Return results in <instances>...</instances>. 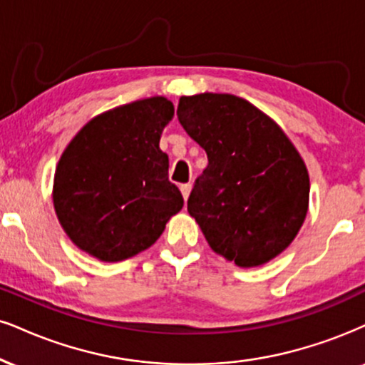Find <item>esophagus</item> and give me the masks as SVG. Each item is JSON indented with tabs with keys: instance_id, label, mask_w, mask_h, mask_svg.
<instances>
[{
	"instance_id": "34e87169",
	"label": "esophagus",
	"mask_w": 365,
	"mask_h": 365,
	"mask_svg": "<svg viewBox=\"0 0 365 365\" xmlns=\"http://www.w3.org/2000/svg\"><path fill=\"white\" fill-rule=\"evenodd\" d=\"M191 184L187 182V184H181V192H182V196H184V200H187V197H190V192H191Z\"/></svg>"
}]
</instances>
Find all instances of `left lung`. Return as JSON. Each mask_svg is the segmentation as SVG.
Here are the masks:
<instances>
[{
    "mask_svg": "<svg viewBox=\"0 0 365 365\" xmlns=\"http://www.w3.org/2000/svg\"><path fill=\"white\" fill-rule=\"evenodd\" d=\"M178 118L208 155L187 211L213 252L257 267L286 250L308 213L309 175L281 127L233 94L181 96Z\"/></svg>",
    "mask_w": 365,
    "mask_h": 365,
    "instance_id": "obj_1",
    "label": "left lung"
}]
</instances>
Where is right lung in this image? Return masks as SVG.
I'll use <instances>...</instances> for the list:
<instances>
[{"instance_id":"obj_1","label":"right lung","mask_w":365,"mask_h":365,"mask_svg":"<svg viewBox=\"0 0 365 365\" xmlns=\"http://www.w3.org/2000/svg\"><path fill=\"white\" fill-rule=\"evenodd\" d=\"M174 105L154 96L94 116L69 142L53 175V208L67 237L103 262L145 250L181 211L162 130Z\"/></svg>"}]
</instances>
